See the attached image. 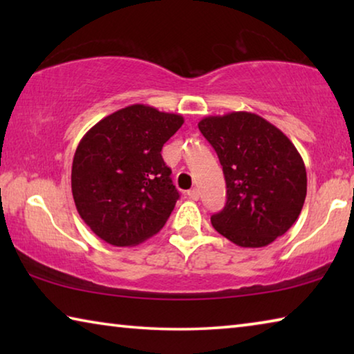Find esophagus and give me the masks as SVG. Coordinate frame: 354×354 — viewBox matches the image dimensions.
I'll use <instances>...</instances> for the list:
<instances>
[{"label":"esophagus","instance_id":"1","mask_svg":"<svg viewBox=\"0 0 354 354\" xmlns=\"http://www.w3.org/2000/svg\"><path fill=\"white\" fill-rule=\"evenodd\" d=\"M187 196H189L190 200H194V201L200 200V190H198V189H190V190L187 192Z\"/></svg>","mask_w":354,"mask_h":354}]
</instances>
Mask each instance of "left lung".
I'll list each match as a JSON object with an SVG mask.
<instances>
[{
	"mask_svg": "<svg viewBox=\"0 0 354 354\" xmlns=\"http://www.w3.org/2000/svg\"><path fill=\"white\" fill-rule=\"evenodd\" d=\"M223 167L226 205L215 231L243 248L270 245L295 223L308 190L306 167L283 131L253 112L200 120Z\"/></svg>",
	"mask_w": 354,
	"mask_h": 354,
	"instance_id": "left-lung-1",
	"label": "left lung"
}]
</instances>
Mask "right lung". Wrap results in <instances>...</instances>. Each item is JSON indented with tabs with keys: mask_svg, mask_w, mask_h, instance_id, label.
<instances>
[{
	"mask_svg": "<svg viewBox=\"0 0 354 354\" xmlns=\"http://www.w3.org/2000/svg\"><path fill=\"white\" fill-rule=\"evenodd\" d=\"M183 123L179 113L133 104L84 134L71 194L77 214L104 242L134 247L162 230L179 194L160 151Z\"/></svg>",
	"mask_w": 354,
	"mask_h": 354,
	"instance_id": "right-lung-1",
	"label": "right lung"
}]
</instances>
